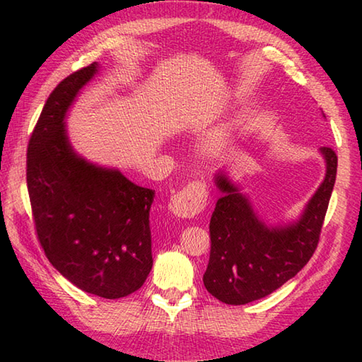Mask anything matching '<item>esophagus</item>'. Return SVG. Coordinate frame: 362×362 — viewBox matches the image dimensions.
Returning <instances> with one entry per match:
<instances>
[{
    "mask_svg": "<svg viewBox=\"0 0 362 362\" xmlns=\"http://www.w3.org/2000/svg\"><path fill=\"white\" fill-rule=\"evenodd\" d=\"M209 202V188L204 182H189L182 192L169 201V210L180 218H193L201 214Z\"/></svg>",
    "mask_w": 362,
    "mask_h": 362,
    "instance_id": "obj_1",
    "label": "esophagus"
}]
</instances>
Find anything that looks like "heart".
Returning a JSON list of instances; mask_svg holds the SVG:
<instances>
[{
	"label": "heart",
	"mask_w": 362,
	"mask_h": 362,
	"mask_svg": "<svg viewBox=\"0 0 362 362\" xmlns=\"http://www.w3.org/2000/svg\"><path fill=\"white\" fill-rule=\"evenodd\" d=\"M244 123H245L244 118L238 117L233 123H229V124H226V127H223L218 131H215V133L209 137L207 144H206L209 152H214V153L221 152V150H225L231 146L234 136L242 129Z\"/></svg>",
	"instance_id": "b5f03b06"
}]
</instances>
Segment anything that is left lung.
Here are the masks:
<instances>
[{
    "mask_svg": "<svg viewBox=\"0 0 362 362\" xmlns=\"http://www.w3.org/2000/svg\"><path fill=\"white\" fill-rule=\"evenodd\" d=\"M320 152L326 161L325 180L300 218L286 226H266L247 196L223 173L215 175L221 198L210 218V258L202 277L214 298L231 305L264 298L312 258L337 174L336 152L331 147H321Z\"/></svg>",
    "mask_w": 362,
    "mask_h": 362,
    "instance_id": "left-lung-1",
    "label": "left lung"
}]
</instances>
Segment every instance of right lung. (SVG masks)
<instances>
[{
  "label": "right lung",
  "mask_w": 362,
  "mask_h": 362,
  "mask_svg": "<svg viewBox=\"0 0 362 362\" xmlns=\"http://www.w3.org/2000/svg\"><path fill=\"white\" fill-rule=\"evenodd\" d=\"M96 72L98 63L72 72L47 98L28 142L26 185L50 264L82 291L118 299L139 290L152 271L155 189L72 150L64 117Z\"/></svg>",
  "instance_id": "1"
}]
</instances>
